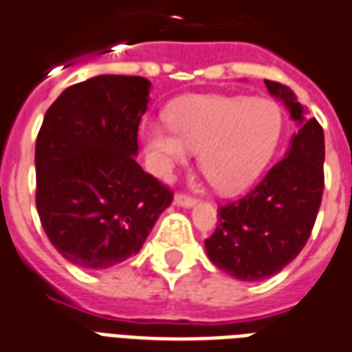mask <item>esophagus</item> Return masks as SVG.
I'll list each match as a JSON object with an SVG mask.
<instances>
[{"label": "esophagus", "mask_w": 352, "mask_h": 352, "mask_svg": "<svg viewBox=\"0 0 352 352\" xmlns=\"http://www.w3.org/2000/svg\"><path fill=\"white\" fill-rule=\"evenodd\" d=\"M173 204H175V206H181V208H194L198 201H196V198H190V196H186V194H175Z\"/></svg>", "instance_id": "esophagus-1"}]
</instances>
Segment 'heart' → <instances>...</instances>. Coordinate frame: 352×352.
Listing matches in <instances>:
<instances>
[{
    "label": "heart",
    "mask_w": 352,
    "mask_h": 352,
    "mask_svg": "<svg viewBox=\"0 0 352 352\" xmlns=\"http://www.w3.org/2000/svg\"><path fill=\"white\" fill-rule=\"evenodd\" d=\"M284 133V114L270 99L190 95L173 102L168 122L142 127L154 171L168 175L200 151V169L221 194L248 190L267 169Z\"/></svg>",
    "instance_id": "obj_1"
}]
</instances>
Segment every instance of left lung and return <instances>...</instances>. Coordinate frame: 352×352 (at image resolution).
<instances>
[{
  "mask_svg": "<svg viewBox=\"0 0 352 352\" xmlns=\"http://www.w3.org/2000/svg\"><path fill=\"white\" fill-rule=\"evenodd\" d=\"M296 122L284 160L242 200L219 208L215 232L206 240L210 261L236 280L259 282L276 274L303 250L324 190V131L282 83L265 80Z\"/></svg>",
  "mask_w": 352,
  "mask_h": 352,
  "instance_id": "obj_1",
  "label": "left lung"
}]
</instances>
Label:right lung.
<instances>
[{
    "mask_svg": "<svg viewBox=\"0 0 352 352\" xmlns=\"http://www.w3.org/2000/svg\"><path fill=\"white\" fill-rule=\"evenodd\" d=\"M151 82L102 74L49 107L36 141V206L66 261L102 270L133 257L173 192L137 164Z\"/></svg>",
    "mask_w": 352,
    "mask_h": 352,
    "instance_id": "right-lung-1",
    "label": "right lung"
}]
</instances>
